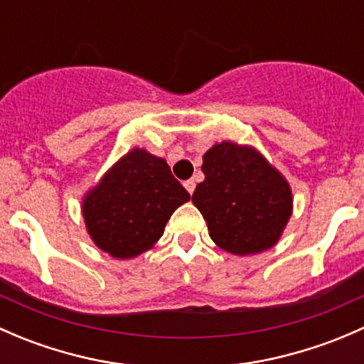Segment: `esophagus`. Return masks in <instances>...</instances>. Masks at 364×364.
<instances>
[{
	"instance_id": "esophagus-1",
	"label": "esophagus",
	"mask_w": 364,
	"mask_h": 364,
	"mask_svg": "<svg viewBox=\"0 0 364 364\" xmlns=\"http://www.w3.org/2000/svg\"><path fill=\"white\" fill-rule=\"evenodd\" d=\"M185 188H186V192L192 196L193 190H196V181H193V179H188V181H185Z\"/></svg>"
}]
</instances>
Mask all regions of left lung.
Listing matches in <instances>:
<instances>
[{"label": "left lung", "mask_w": 364, "mask_h": 364, "mask_svg": "<svg viewBox=\"0 0 364 364\" xmlns=\"http://www.w3.org/2000/svg\"><path fill=\"white\" fill-rule=\"evenodd\" d=\"M203 172L192 203L216 247L240 257L273 248L292 215V190L284 174L253 146L232 141L204 153Z\"/></svg>", "instance_id": "obj_1"}]
</instances>
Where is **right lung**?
Returning <instances> with one entry per match:
<instances>
[{
    "mask_svg": "<svg viewBox=\"0 0 364 364\" xmlns=\"http://www.w3.org/2000/svg\"><path fill=\"white\" fill-rule=\"evenodd\" d=\"M190 193L167 161L142 148L121 156L87 190L82 216L91 241L114 259H134L151 250L172 213Z\"/></svg>",
    "mask_w": 364,
    "mask_h": 364,
    "instance_id": "obj_1",
    "label": "right lung"
}]
</instances>
